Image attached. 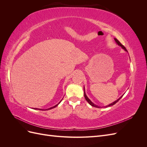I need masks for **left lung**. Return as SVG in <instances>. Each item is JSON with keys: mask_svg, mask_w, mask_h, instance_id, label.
I'll return each mask as SVG.
<instances>
[{"mask_svg": "<svg viewBox=\"0 0 147 147\" xmlns=\"http://www.w3.org/2000/svg\"><path fill=\"white\" fill-rule=\"evenodd\" d=\"M115 42H117V43L118 44V45H119V46H121V47H122V48H123L124 49V50H125V51H127V50H126V48H125V47H124V45H122V44L121 43H120L118 40L117 39V38H115ZM84 97H85V99H86V101L88 102V103L89 104H90L91 106H92V107H97V108H100V107H99V106H97V105H95L94 104H93L92 103V102L90 100V99H89L88 98V97H87V96L86 95V94H85V92H84ZM123 97V96H121V97H119V98L118 99V100H117L116 101H115L114 102H113V103H112V104H110V105H107V106H106L107 107H110V106H112V105H115V104H116L117 103V102H118V100L120 99H121V97Z\"/></svg>", "mask_w": 147, "mask_h": 147, "instance_id": "8db88e82", "label": "left lung"}]
</instances>
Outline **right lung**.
<instances>
[{"label":"right lung","mask_w":147,"mask_h":147,"mask_svg":"<svg viewBox=\"0 0 147 147\" xmlns=\"http://www.w3.org/2000/svg\"><path fill=\"white\" fill-rule=\"evenodd\" d=\"M59 103H60V102H59ZM58 104H57V105H56L55 106H54V107H51V108H50V109H46V110H50V109H53V108H55V107H56L57 105H58ZM39 110H40V109H39ZM42 110V109H41Z\"/></svg>","instance_id":"add662e5"}]
</instances>
